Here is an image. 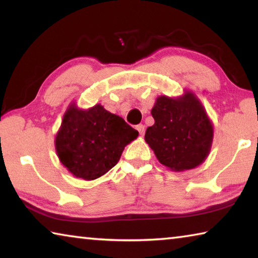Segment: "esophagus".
<instances>
[{"label": "esophagus", "mask_w": 258, "mask_h": 258, "mask_svg": "<svg viewBox=\"0 0 258 258\" xmlns=\"http://www.w3.org/2000/svg\"><path fill=\"white\" fill-rule=\"evenodd\" d=\"M137 130L139 131V133H140V135H143L145 134V125H142V124H140V125H138L137 126Z\"/></svg>", "instance_id": "obj_1"}]
</instances>
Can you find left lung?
I'll return each instance as SVG.
<instances>
[{
    "label": "left lung",
    "mask_w": 258,
    "mask_h": 258,
    "mask_svg": "<svg viewBox=\"0 0 258 258\" xmlns=\"http://www.w3.org/2000/svg\"><path fill=\"white\" fill-rule=\"evenodd\" d=\"M155 124L145 140L160 164L174 172L196 168L211 151L214 126L206 109L194 92L177 98L160 95L151 109Z\"/></svg>",
    "instance_id": "obj_1"
}]
</instances>
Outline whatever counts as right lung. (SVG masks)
Returning <instances> with one entry per match:
<instances>
[{"mask_svg": "<svg viewBox=\"0 0 258 258\" xmlns=\"http://www.w3.org/2000/svg\"><path fill=\"white\" fill-rule=\"evenodd\" d=\"M138 135L137 130L100 103L81 109L72 102L55 135L54 146L60 163L68 172L92 181L118 163L124 148Z\"/></svg>", "mask_w": 258, "mask_h": 258, "instance_id": "obj_1", "label": "right lung"}]
</instances>
